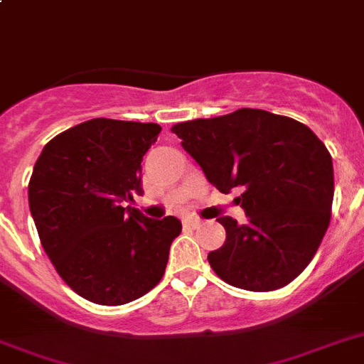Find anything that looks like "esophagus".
<instances>
[{
    "label": "esophagus",
    "mask_w": 364,
    "mask_h": 364,
    "mask_svg": "<svg viewBox=\"0 0 364 364\" xmlns=\"http://www.w3.org/2000/svg\"><path fill=\"white\" fill-rule=\"evenodd\" d=\"M183 222H185V225H187V228H192V229H196L201 225V220L196 218V216H187V218L183 220Z\"/></svg>",
    "instance_id": "1"
}]
</instances>
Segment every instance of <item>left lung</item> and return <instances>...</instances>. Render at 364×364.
<instances>
[{
  "label": "left lung",
  "mask_w": 364,
  "mask_h": 364,
  "mask_svg": "<svg viewBox=\"0 0 364 364\" xmlns=\"http://www.w3.org/2000/svg\"><path fill=\"white\" fill-rule=\"evenodd\" d=\"M210 185L235 198L248 222L216 218L222 248L207 255L220 279L253 292L276 291L300 276L331 220L333 163L307 125L261 109H239L172 127Z\"/></svg>",
  "instance_id": "left-lung-1"
}]
</instances>
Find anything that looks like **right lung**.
<instances>
[{
    "label": "right lung",
    "instance_id": "obj_1",
    "mask_svg": "<svg viewBox=\"0 0 364 364\" xmlns=\"http://www.w3.org/2000/svg\"><path fill=\"white\" fill-rule=\"evenodd\" d=\"M159 133V124L94 118L51 139L36 159L29 209L42 248L85 300L129 304L164 276L181 222L124 207L142 194L140 163Z\"/></svg>",
    "mask_w": 364,
    "mask_h": 364
}]
</instances>
